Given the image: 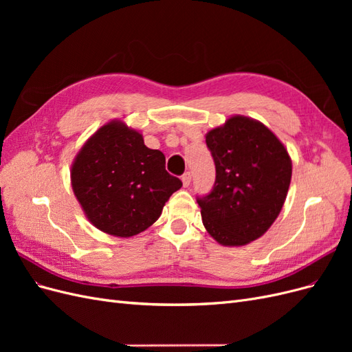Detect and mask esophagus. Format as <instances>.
Instances as JSON below:
<instances>
[{
  "instance_id": "esophagus-1",
  "label": "esophagus",
  "mask_w": 352,
  "mask_h": 352,
  "mask_svg": "<svg viewBox=\"0 0 352 352\" xmlns=\"http://www.w3.org/2000/svg\"><path fill=\"white\" fill-rule=\"evenodd\" d=\"M190 180H192V175H190L189 172H186V173L182 176V184H184L185 188L190 185Z\"/></svg>"
}]
</instances>
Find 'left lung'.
<instances>
[{
  "label": "left lung",
  "mask_w": 352,
  "mask_h": 352,
  "mask_svg": "<svg viewBox=\"0 0 352 352\" xmlns=\"http://www.w3.org/2000/svg\"><path fill=\"white\" fill-rule=\"evenodd\" d=\"M216 184L198 198L202 225L223 247L263 236L278 219L292 177V160L267 126L232 116L206 135Z\"/></svg>",
  "instance_id": "8db88e82"
}]
</instances>
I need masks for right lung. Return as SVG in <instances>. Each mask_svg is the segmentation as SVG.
<instances>
[{
	"label": "right lung",
	"mask_w": 352,
	"mask_h": 352,
	"mask_svg": "<svg viewBox=\"0 0 352 352\" xmlns=\"http://www.w3.org/2000/svg\"><path fill=\"white\" fill-rule=\"evenodd\" d=\"M70 180L87 219L117 238L150 228L182 186L167 173L164 154L148 148L142 133L122 120L105 123L83 144Z\"/></svg>",
	"instance_id": "obj_1"
}]
</instances>
